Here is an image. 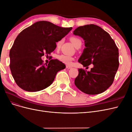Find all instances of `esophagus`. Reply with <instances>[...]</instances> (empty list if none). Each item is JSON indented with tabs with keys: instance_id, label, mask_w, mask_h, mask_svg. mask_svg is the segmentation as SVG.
I'll return each mask as SVG.
<instances>
[{
	"instance_id": "34e87169",
	"label": "esophagus",
	"mask_w": 132,
	"mask_h": 132,
	"mask_svg": "<svg viewBox=\"0 0 132 132\" xmlns=\"http://www.w3.org/2000/svg\"><path fill=\"white\" fill-rule=\"evenodd\" d=\"M66 68L67 69H71V67L70 66V65H66Z\"/></svg>"
}]
</instances>
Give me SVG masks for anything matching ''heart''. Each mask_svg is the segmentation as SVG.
<instances>
[{
  "label": "heart",
  "mask_w": 132,
  "mask_h": 132,
  "mask_svg": "<svg viewBox=\"0 0 132 132\" xmlns=\"http://www.w3.org/2000/svg\"><path fill=\"white\" fill-rule=\"evenodd\" d=\"M70 41L73 43V44L76 48L79 46L81 47L82 42H81V39H79V38L76 37H71L70 38ZM62 42V40H61L57 43V48H58L60 46V45H61ZM58 59L60 61L62 62L63 63L66 64H70L71 62H72V61L73 60V58L67 55L61 54L58 56Z\"/></svg>",
  "instance_id": "obj_1"
}]
</instances>
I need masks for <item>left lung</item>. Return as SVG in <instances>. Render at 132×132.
<instances>
[{"label": "left lung", "mask_w": 132, "mask_h": 132, "mask_svg": "<svg viewBox=\"0 0 132 132\" xmlns=\"http://www.w3.org/2000/svg\"><path fill=\"white\" fill-rule=\"evenodd\" d=\"M73 34L83 38L85 43L78 62L84 67L94 65L89 71L78 69L75 85L86 94H101L113 82L119 67L118 48L109 33L94 24L78 27Z\"/></svg>", "instance_id": "left-lung-1"}]
</instances>
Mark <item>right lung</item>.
Instances as JSON below:
<instances>
[{"instance_id": "obj_1", "label": "right lung", "mask_w": 132, "mask_h": 132, "mask_svg": "<svg viewBox=\"0 0 132 132\" xmlns=\"http://www.w3.org/2000/svg\"><path fill=\"white\" fill-rule=\"evenodd\" d=\"M72 29L49 21H40L22 30L10 51V68L16 84L26 91H41L50 86L58 71L65 68L59 60L51 59L43 64L41 57L50 54Z\"/></svg>"}]
</instances>
